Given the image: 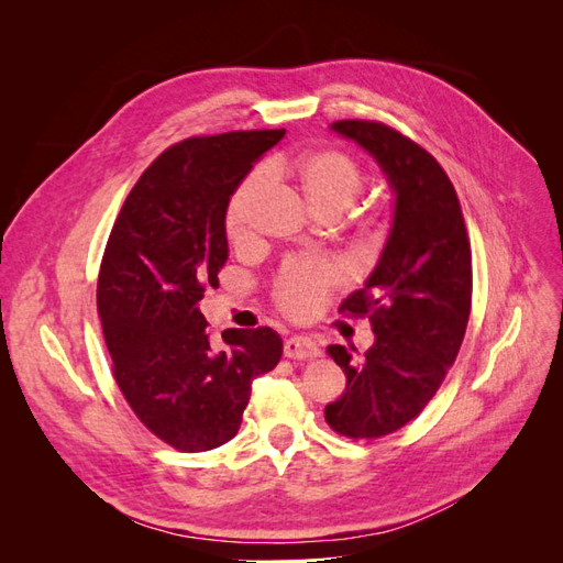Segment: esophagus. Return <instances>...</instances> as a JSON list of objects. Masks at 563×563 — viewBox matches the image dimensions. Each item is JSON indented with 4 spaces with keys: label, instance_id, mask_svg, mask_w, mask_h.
<instances>
[{
    "label": "esophagus",
    "instance_id": "1",
    "mask_svg": "<svg viewBox=\"0 0 563 563\" xmlns=\"http://www.w3.org/2000/svg\"><path fill=\"white\" fill-rule=\"evenodd\" d=\"M284 354L288 360H298V362L314 360V356H319V345L308 335H294L284 343Z\"/></svg>",
    "mask_w": 563,
    "mask_h": 563
}]
</instances>
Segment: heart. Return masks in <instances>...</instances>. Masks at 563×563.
<instances>
[{"label":"heart","instance_id":"1","mask_svg":"<svg viewBox=\"0 0 563 563\" xmlns=\"http://www.w3.org/2000/svg\"><path fill=\"white\" fill-rule=\"evenodd\" d=\"M267 178L288 180L298 187L300 195L321 216H338L350 209L354 199L362 195L366 183L362 166L343 150L323 147L269 159L265 164V172H251L234 187V192L228 199L225 232L230 242H249L253 232L255 203L265 192ZM340 284H345V269L333 261H288L279 269L275 286H272V298H275L277 308L284 314L305 319L314 314L321 300Z\"/></svg>","mask_w":563,"mask_h":563}]
</instances>
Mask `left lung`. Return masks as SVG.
<instances>
[{
  "label": "left lung",
  "instance_id": "8db88e82",
  "mask_svg": "<svg viewBox=\"0 0 563 563\" xmlns=\"http://www.w3.org/2000/svg\"><path fill=\"white\" fill-rule=\"evenodd\" d=\"M335 133L376 159L395 192V218L376 269L340 305L368 317L376 343L327 352L345 371L343 397L323 408L329 428L350 439H378L411 422L453 366L472 310V249L463 209L428 150L383 122L340 119Z\"/></svg>",
  "mask_w": 563,
  "mask_h": 563
}]
</instances>
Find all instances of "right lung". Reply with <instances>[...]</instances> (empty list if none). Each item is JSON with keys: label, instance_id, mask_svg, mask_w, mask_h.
<instances>
[{"label": "right lung", "instance_id": "1", "mask_svg": "<svg viewBox=\"0 0 563 563\" xmlns=\"http://www.w3.org/2000/svg\"><path fill=\"white\" fill-rule=\"evenodd\" d=\"M284 129L185 139L152 162L119 211L98 272L112 376L145 428L183 453L223 446L255 376L282 360L267 327L213 343L197 302L228 261L225 207Z\"/></svg>", "mask_w": 563, "mask_h": 563}]
</instances>
